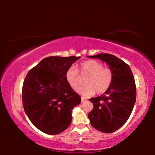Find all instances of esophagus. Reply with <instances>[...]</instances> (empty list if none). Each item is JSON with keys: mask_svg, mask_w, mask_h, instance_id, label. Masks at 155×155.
I'll return each instance as SVG.
<instances>
[{"mask_svg": "<svg viewBox=\"0 0 155 155\" xmlns=\"http://www.w3.org/2000/svg\"><path fill=\"white\" fill-rule=\"evenodd\" d=\"M86 101H87V99H85L84 97H82V98H81V102H82V103H83V102H85Z\"/></svg>", "mask_w": 155, "mask_h": 155, "instance_id": "34e87169", "label": "esophagus"}]
</instances>
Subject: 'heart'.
I'll use <instances>...</instances> for the list:
<instances>
[{"mask_svg": "<svg viewBox=\"0 0 155 155\" xmlns=\"http://www.w3.org/2000/svg\"><path fill=\"white\" fill-rule=\"evenodd\" d=\"M88 75L85 80V85L79 87L77 92L84 97H88L97 94H103L111 86L114 74L109 68L104 67L103 64L96 60H87L81 63L79 69L71 66L67 70L65 78L72 89L77 90L81 84L79 74Z\"/></svg>", "mask_w": 155, "mask_h": 155, "instance_id": "b5f03b06", "label": "heart"}]
</instances>
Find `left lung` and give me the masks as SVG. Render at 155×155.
Returning a JSON list of instances; mask_svg holds the SVG:
<instances>
[{"mask_svg": "<svg viewBox=\"0 0 155 155\" xmlns=\"http://www.w3.org/2000/svg\"><path fill=\"white\" fill-rule=\"evenodd\" d=\"M87 57L104 61L114 74L108 90L103 95L90 99L94 107L88 114L94 128L103 133H113L127 122L134 107L135 78L129 65L113 54L101 53Z\"/></svg>", "mask_w": 155, "mask_h": 155, "instance_id": "left-lung-1", "label": "left lung"}]
</instances>
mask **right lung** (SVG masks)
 Instances as JSON below:
<instances>
[{
    "mask_svg": "<svg viewBox=\"0 0 155 155\" xmlns=\"http://www.w3.org/2000/svg\"><path fill=\"white\" fill-rule=\"evenodd\" d=\"M81 58L48 57L28 71L22 87V104L32 124L48 135L69 127L73 108L81 101L65 78L67 70Z\"/></svg>",
    "mask_w": 155,
    "mask_h": 155,
    "instance_id": "1",
    "label": "right lung"
}]
</instances>
